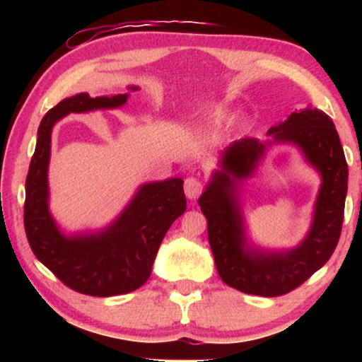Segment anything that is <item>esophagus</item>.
Listing matches in <instances>:
<instances>
[{
    "label": "esophagus",
    "mask_w": 362,
    "mask_h": 362,
    "mask_svg": "<svg viewBox=\"0 0 362 362\" xmlns=\"http://www.w3.org/2000/svg\"><path fill=\"white\" fill-rule=\"evenodd\" d=\"M203 193V183L194 177H188L185 180V194L189 201H196L199 198V194Z\"/></svg>",
    "instance_id": "34e87169"
}]
</instances>
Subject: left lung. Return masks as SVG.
<instances>
[{
  "label": "left lung",
  "mask_w": 362,
  "mask_h": 362,
  "mask_svg": "<svg viewBox=\"0 0 362 362\" xmlns=\"http://www.w3.org/2000/svg\"><path fill=\"white\" fill-rule=\"evenodd\" d=\"M269 140L246 137L222 151L198 204L218 276L244 293L278 297L303 284L326 263L339 243L348 189V164L332 119L317 108L293 112L268 129ZM297 146L322 175L307 236L296 248L263 250L248 241L240 207V185L258 168L268 146Z\"/></svg>",
  "instance_id": "obj_1"
}]
</instances>
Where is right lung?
<instances>
[{
	"label": "right lung",
	"mask_w": 362,
	"mask_h": 362,
	"mask_svg": "<svg viewBox=\"0 0 362 362\" xmlns=\"http://www.w3.org/2000/svg\"><path fill=\"white\" fill-rule=\"evenodd\" d=\"M129 90H139L129 86ZM129 93L66 97L49 110L38 127V139L25 182L27 240L33 254L65 286L93 297L121 296L148 281L153 263L169 226L187 209L183 180L179 177L140 185L112 223L94 231L66 235L49 211V159L51 136L59 119L70 113L115 110Z\"/></svg>",
	"instance_id": "obj_1"
}]
</instances>
